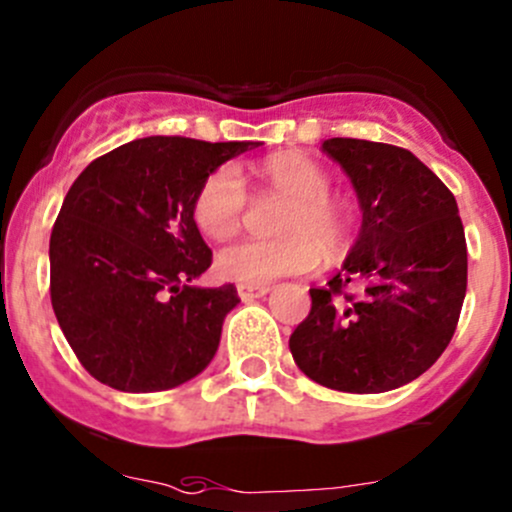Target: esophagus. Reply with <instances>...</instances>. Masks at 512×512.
Wrapping results in <instances>:
<instances>
[{"label":"esophagus","instance_id":"34e87169","mask_svg":"<svg viewBox=\"0 0 512 512\" xmlns=\"http://www.w3.org/2000/svg\"><path fill=\"white\" fill-rule=\"evenodd\" d=\"M270 292V284H238V294L242 301L260 299Z\"/></svg>","mask_w":512,"mask_h":512}]
</instances>
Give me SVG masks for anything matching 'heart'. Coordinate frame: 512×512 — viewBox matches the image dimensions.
Wrapping results in <instances>:
<instances>
[{
  "instance_id": "heart-1",
  "label": "heart",
  "mask_w": 512,
  "mask_h": 512,
  "mask_svg": "<svg viewBox=\"0 0 512 512\" xmlns=\"http://www.w3.org/2000/svg\"><path fill=\"white\" fill-rule=\"evenodd\" d=\"M260 198L284 201L274 240H240L215 255V274L240 284H262L301 274L338 257L348 242V215L328 193V174L304 154H274L250 169ZM250 206L245 181L233 166H218L193 198V220L206 238H233Z\"/></svg>"
}]
</instances>
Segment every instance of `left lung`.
Returning <instances> with one entry per match:
<instances>
[{"label": "left lung", "mask_w": 512, "mask_h": 512, "mask_svg": "<svg viewBox=\"0 0 512 512\" xmlns=\"http://www.w3.org/2000/svg\"><path fill=\"white\" fill-rule=\"evenodd\" d=\"M321 149L351 179L363 225L341 272L309 289L289 348L301 373L331 390H395L437 363L459 324L469 272L459 206L395 144L333 137Z\"/></svg>", "instance_id": "1"}]
</instances>
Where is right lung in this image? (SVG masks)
Instances as JSON below:
<instances>
[{
	"mask_svg": "<svg viewBox=\"0 0 512 512\" xmlns=\"http://www.w3.org/2000/svg\"><path fill=\"white\" fill-rule=\"evenodd\" d=\"M257 144L134 139L73 181L51 230V304L102 385L171 390L213 360L240 297L235 284H188L213 262L193 198L213 169Z\"/></svg>",
	"mask_w": 512,
	"mask_h": 512,
	"instance_id": "add662e5",
	"label": "right lung"
}]
</instances>
